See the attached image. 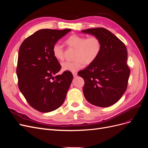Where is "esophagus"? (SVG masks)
Wrapping results in <instances>:
<instances>
[{
  "label": "esophagus",
  "mask_w": 148,
  "mask_h": 148,
  "mask_svg": "<svg viewBox=\"0 0 148 148\" xmlns=\"http://www.w3.org/2000/svg\"><path fill=\"white\" fill-rule=\"evenodd\" d=\"M72 73H73V77H75L77 75V72H73Z\"/></svg>",
  "instance_id": "1"
}]
</instances>
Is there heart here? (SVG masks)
Wrapping results in <instances>:
<instances>
[{"mask_svg":"<svg viewBox=\"0 0 148 148\" xmlns=\"http://www.w3.org/2000/svg\"><path fill=\"white\" fill-rule=\"evenodd\" d=\"M69 47L76 49L74 61H65L62 64L64 71L75 72L82 69L84 63H93L99 57L102 50V41L97 36L86 37L78 34H72L65 40ZM52 54L58 60L64 59V49L60 43H56L52 47Z\"/></svg>","mask_w":148,"mask_h":148,"instance_id":"obj_1","label":"heart"}]
</instances>
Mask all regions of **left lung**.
I'll return each mask as SVG.
<instances>
[{
    "mask_svg": "<svg viewBox=\"0 0 148 148\" xmlns=\"http://www.w3.org/2000/svg\"><path fill=\"white\" fill-rule=\"evenodd\" d=\"M82 32L97 36L102 44L97 59L78 73L84 80V96L95 106H110L120 99L127 88L130 69L127 63V47L104 28H89Z\"/></svg>",
    "mask_w": 148,
    "mask_h": 148,
    "instance_id": "1",
    "label": "left lung"
}]
</instances>
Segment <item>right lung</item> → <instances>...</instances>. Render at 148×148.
Returning a JSON list of instances; mask_svg holds the SVG:
<instances>
[{
  "mask_svg": "<svg viewBox=\"0 0 148 148\" xmlns=\"http://www.w3.org/2000/svg\"><path fill=\"white\" fill-rule=\"evenodd\" d=\"M70 31L40 29L20 47L18 86L29 106L41 112H49L62 105L73 79L71 71L55 76L61 66L52 54L53 46Z\"/></svg>",
  "mask_w": 148,
  "mask_h": 148,
  "instance_id": "add662e5",
  "label": "right lung"
}]
</instances>
